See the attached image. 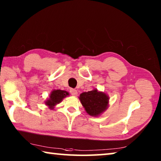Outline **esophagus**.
I'll return each mask as SVG.
<instances>
[{"mask_svg": "<svg viewBox=\"0 0 161 161\" xmlns=\"http://www.w3.org/2000/svg\"><path fill=\"white\" fill-rule=\"evenodd\" d=\"M70 93H71V94L72 95V96H77V89H70Z\"/></svg>", "mask_w": 161, "mask_h": 161, "instance_id": "obj_1", "label": "esophagus"}]
</instances>
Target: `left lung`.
I'll list each match as a JSON object with an SVG mask.
<instances>
[{
  "instance_id": "obj_1",
  "label": "left lung",
  "mask_w": 161,
  "mask_h": 161,
  "mask_svg": "<svg viewBox=\"0 0 161 161\" xmlns=\"http://www.w3.org/2000/svg\"><path fill=\"white\" fill-rule=\"evenodd\" d=\"M81 105L86 112L92 116L98 117L107 109L109 97L103 92L98 91L97 89L83 92L79 97Z\"/></svg>"
}]
</instances>
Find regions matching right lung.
<instances>
[{"label": "right lung", "mask_w": 161, "mask_h": 161, "mask_svg": "<svg viewBox=\"0 0 161 161\" xmlns=\"http://www.w3.org/2000/svg\"><path fill=\"white\" fill-rule=\"evenodd\" d=\"M69 93L67 91L60 90V89H54L51 92L48 99L45 101V103L50 109H54L57 104L60 103L65 97H68Z\"/></svg>", "instance_id": "add662e5"}]
</instances>
